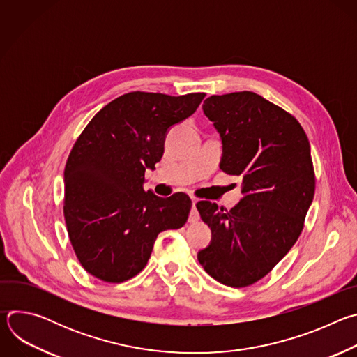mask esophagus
Instances as JSON below:
<instances>
[{
    "label": "esophagus",
    "instance_id": "obj_1",
    "mask_svg": "<svg viewBox=\"0 0 357 357\" xmlns=\"http://www.w3.org/2000/svg\"><path fill=\"white\" fill-rule=\"evenodd\" d=\"M199 220V212L196 211V199H192V211L189 215V222L195 223Z\"/></svg>",
    "mask_w": 357,
    "mask_h": 357
}]
</instances>
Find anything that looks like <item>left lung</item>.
I'll list each match as a JSON object with an SVG mask.
<instances>
[{
    "instance_id": "obj_1",
    "label": "left lung",
    "mask_w": 357,
    "mask_h": 357,
    "mask_svg": "<svg viewBox=\"0 0 357 357\" xmlns=\"http://www.w3.org/2000/svg\"><path fill=\"white\" fill-rule=\"evenodd\" d=\"M203 113L223 142L220 168L243 179L234 208L197 202L212 243L197 260L216 281L243 288L266 277L298 240L315 193L307 134L298 120L252 91L211 96Z\"/></svg>"
}]
</instances>
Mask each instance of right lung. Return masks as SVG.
Listing matches in <instances>:
<instances>
[{"instance_id": "obj_1", "label": "right lung", "mask_w": 357, "mask_h": 357, "mask_svg": "<svg viewBox=\"0 0 357 357\" xmlns=\"http://www.w3.org/2000/svg\"><path fill=\"white\" fill-rule=\"evenodd\" d=\"M205 93L131 91L101 109L76 139L65 167L63 215L82 267L119 284L146 266L164 230L182 227L192 200L144 190L145 169L164 154L169 127L196 112Z\"/></svg>"}]
</instances>
